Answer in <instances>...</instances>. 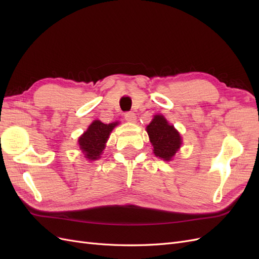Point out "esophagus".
Wrapping results in <instances>:
<instances>
[{"mask_svg":"<svg viewBox=\"0 0 259 259\" xmlns=\"http://www.w3.org/2000/svg\"><path fill=\"white\" fill-rule=\"evenodd\" d=\"M124 116H125V120H126L127 122H131V123L136 122V114L134 112H132V111L126 112L124 114Z\"/></svg>","mask_w":259,"mask_h":259,"instance_id":"34e87169","label":"esophagus"}]
</instances>
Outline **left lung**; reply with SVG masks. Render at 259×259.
Returning <instances> with one entry per match:
<instances>
[{
  "instance_id": "1",
  "label": "left lung",
  "mask_w": 259,
  "mask_h": 259,
  "mask_svg": "<svg viewBox=\"0 0 259 259\" xmlns=\"http://www.w3.org/2000/svg\"><path fill=\"white\" fill-rule=\"evenodd\" d=\"M147 132L154 154L165 161L171 160L182 145V137L173 125H169L163 115H155L147 126Z\"/></svg>"
}]
</instances>
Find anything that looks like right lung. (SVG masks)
Here are the masks:
<instances>
[{
	"label": "right lung",
	"instance_id": "right-lung-1",
	"mask_svg": "<svg viewBox=\"0 0 259 259\" xmlns=\"http://www.w3.org/2000/svg\"><path fill=\"white\" fill-rule=\"evenodd\" d=\"M117 123L104 124L98 120L94 121L84 134L79 138V145L84 152L85 158L89 160H97L105 149V144L111 131Z\"/></svg>",
	"mask_w": 259,
	"mask_h": 259
}]
</instances>
